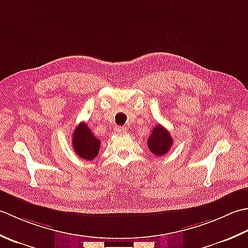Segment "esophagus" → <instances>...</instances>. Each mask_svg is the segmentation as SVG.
Returning a JSON list of instances; mask_svg holds the SVG:
<instances>
[{
  "label": "esophagus",
  "mask_w": 248,
  "mask_h": 248,
  "mask_svg": "<svg viewBox=\"0 0 248 248\" xmlns=\"http://www.w3.org/2000/svg\"><path fill=\"white\" fill-rule=\"evenodd\" d=\"M115 133L117 134H120V135H122V134H124L125 133V127H123V126H119V127H115Z\"/></svg>",
  "instance_id": "34e87169"
}]
</instances>
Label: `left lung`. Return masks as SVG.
<instances>
[{
	"label": "left lung",
	"mask_w": 248,
	"mask_h": 248,
	"mask_svg": "<svg viewBox=\"0 0 248 248\" xmlns=\"http://www.w3.org/2000/svg\"><path fill=\"white\" fill-rule=\"evenodd\" d=\"M149 150L155 156H164L171 149L173 144V139L168 130L163 125L157 124L154 126L150 137L146 141Z\"/></svg>",
	"instance_id": "left-lung-1"
}]
</instances>
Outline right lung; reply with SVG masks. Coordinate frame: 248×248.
Masks as SVG:
<instances>
[{"mask_svg": "<svg viewBox=\"0 0 248 248\" xmlns=\"http://www.w3.org/2000/svg\"><path fill=\"white\" fill-rule=\"evenodd\" d=\"M72 141L74 151L80 158L92 160L99 152V139L92 134L87 123H80L75 128Z\"/></svg>", "mask_w": 248, "mask_h": 248, "instance_id": "right-lung-1", "label": "right lung"}]
</instances>
